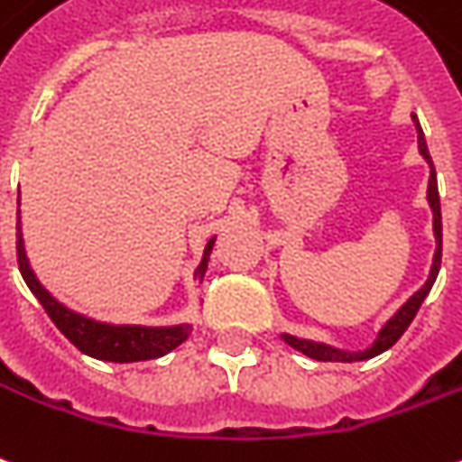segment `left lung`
Instances as JSON below:
<instances>
[{"instance_id": "obj_1", "label": "left lung", "mask_w": 462, "mask_h": 462, "mask_svg": "<svg viewBox=\"0 0 462 462\" xmlns=\"http://www.w3.org/2000/svg\"><path fill=\"white\" fill-rule=\"evenodd\" d=\"M412 122H415V130H418V150L425 157V162L430 164V180H428V205L433 209V235H435V254H433V267H430V275L425 280V285L408 298V302L390 318L377 337L373 340L370 347L365 350H340V347H332V345L318 343V340H305V337H295V335H287L282 332V340H285L290 347H295L302 355H308L312 360H322V363H357V360H367V357H375V355L385 353L388 347L398 343L400 335L408 330V325L415 318V312L420 310L422 300L428 298L430 287H433L435 277H438V270H440V254H443V220H440V195H438V177H435L433 160H430V152H428V142H425V134L420 130V122L412 115Z\"/></svg>"}]
</instances>
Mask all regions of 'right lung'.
I'll return each mask as SVG.
<instances>
[{
    "instance_id": "1",
    "label": "right lung",
    "mask_w": 462,
    "mask_h": 462,
    "mask_svg": "<svg viewBox=\"0 0 462 462\" xmlns=\"http://www.w3.org/2000/svg\"><path fill=\"white\" fill-rule=\"evenodd\" d=\"M215 247V237L208 242L205 254L195 270V280L202 282L208 273L209 254ZM17 263L19 273L24 277L27 287L40 300L42 308L47 310L51 322L60 328L64 337L82 350L89 357L107 360V363H140V360H154L162 355L172 353L175 347L185 343L192 332V325H164V328H147V325H112V322H99L95 318H87L82 312H74L67 305L51 295L47 287L42 285L34 270L29 267L27 250H24V237H22V222L17 215Z\"/></svg>"
}]
</instances>
